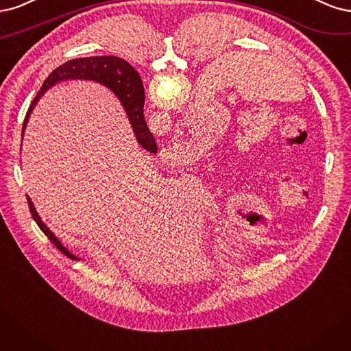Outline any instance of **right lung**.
Segmentation results:
<instances>
[{"label":"right lung","mask_w":351,"mask_h":351,"mask_svg":"<svg viewBox=\"0 0 351 351\" xmlns=\"http://www.w3.org/2000/svg\"><path fill=\"white\" fill-rule=\"evenodd\" d=\"M71 78H84V80H93L100 84H104L109 87L112 92H114L118 99L121 100V104L125 108L127 115L130 118V122L132 125L135 137H137L138 143L141 147H144L145 150H149L152 153L157 152V145L153 138V134L150 132L149 127H147L145 119H144V87L143 82L138 75V73L135 71L132 66L122 58H118V56H90V58H77L71 60L69 62H65L60 65L58 69H55L49 75L45 83L42 84L39 93L36 97L33 99L32 105L27 110L25 122H23V130H21V138H23V132L26 128V123L29 119L30 112L38 104L39 97L45 93V90H48L53 84L62 80H71ZM27 204L32 213L33 220L36 221V224L40 228V230L49 237V241L58 247V250L71 259H77L73 254H70L65 247L61 245V242L56 239L55 234L45 226V223L40 220L38 216L36 208L33 207L32 199L27 197Z\"/></svg>","instance_id":"obj_1"}]
</instances>
